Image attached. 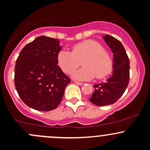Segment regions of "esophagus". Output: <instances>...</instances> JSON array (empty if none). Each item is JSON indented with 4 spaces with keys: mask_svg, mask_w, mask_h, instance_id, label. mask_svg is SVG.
Instances as JSON below:
<instances>
[{
    "mask_svg": "<svg viewBox=\"0 0 150 150\" xmlns=\"http://www.w3.org/2000/svg\"><path fill=\"white\" fill-rule=\"evenodd\" d=\"M74 82H75V83H76V84H78V85H80V86H82V85H83V83L78 82V81H74Z\"/></svg>",
    "mask_w": 150,
    "mask_h": 150,
    "instance_id": "1",
    "label": "esophagus"
}]
</instances>
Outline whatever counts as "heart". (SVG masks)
Listing matches in <instances>:
<instances>
[{"mask_svg":"<svg viewBox=\"0 0 150 150\" xmlns=\"http://www.w3.org/2000/svg\"><path fill=\"white\" fill-rule=\"evenodd\" d=\"M57 64L62 70L70 74L82 64L83 67L72 74L75 79L88 81L96 76L102 78L112 69V61L108 51L98 42L86 40L73 46L72 51L62 50L57 54Z\"/></svg>","mask_w":150,"mask_h":150,"instance_id":"obj_1","label":"heart"}]
</instances>
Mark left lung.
I'll return each mask as SVG.
<instances>
[{
	"label": "left lung",
	"mask_w": 150,
	"mask_h": 150,
	"mask_svg": "<svg viewBox=\"0 0 150 150\" xmlns=\"http://www.w3.org/2000/svg\"><path fill=\"white\" fill-rule=\"evenodd\" d=\"M104 41L113 54V70L105 82L93 86L95 90L89 100L97 106L114 104L123 94L129 82V59L122 43L106 34Z\"/></svg>",
	"instance_id": "obj_1"
}]
</instances>
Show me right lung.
Instances as JSON below:
<instances>
[{
  "label": "right lung",
  "instance_id": "right-lung-1",
  "mask_svg": "<svg viewBox=\"0 0 150 150\" xmlns=\"http://www.w3.org/2000/svg\"><path fill=\"white\" fill-rule=\"evenodd\" d=\"M58 39L39 36L22 48L15 66L14 84L21 99L39 111L58 107L70 79L57 65Z\"/></svg>",
  "mask_w": 150,
  "mask_h": 150
}]
</instances>
